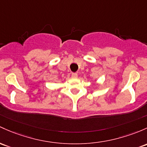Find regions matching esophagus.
<instances>
[{"mask_svg":"<svg viewBox=\"0 0 147 147\" xmlns=\"http://www.w3.org/2000/svg\"><path fill=\"white\" fill-rule=\"evenodd\" d=\"M77 77H78V75H77V73H72V78H74V79L77 78Z\"/></svg>","mask_w":147,"mask_h":147,"instance_id":"34e87169","label":"esophagus"}]
</instances>
